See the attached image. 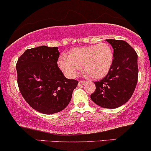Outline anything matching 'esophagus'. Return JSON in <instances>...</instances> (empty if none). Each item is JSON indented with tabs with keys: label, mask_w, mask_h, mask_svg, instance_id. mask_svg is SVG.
<instances>
[{
	"label": "esophagus",
	"mask_w": 151,
	"mask_h": 151,
	"mask_svg": "<svg viewBox=\"0 0 151 151\" xmlns=\"http://www.w3.org/2000/svg\"><path fill=\"white\" fill-rule=\"evenodd\" d=\"M85 83V81H78V86H83V85Z\"/></svg>",
	"instance_id": "34e87169"
}]
</instances>
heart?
I'll return each instance as SVG.
<instances>
[{
	"label": "heart",
	"mask_w": 151,
	"mask_h": 151,
	"mask_svg": "<svg viewBox=\"0 0 151 151\" xmlns=\"http://www.w3.org/2000/svg\"><path fill=\"white\" fill-rule=\"evenodd\" d=\"M113 53L111 45L100 43L71 49L69 56L62 55L58 65L63 73L73 78L83 68V73L92 79L103 78L108 74L113 63Z\"/></svg>",
	"instance_id": "b5f03b06"
}]
</instances>
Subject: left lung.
Listing matches in <instances>:
<instances>
[{"label": "left lung", "instance_id": "left-lung-1", "mask_svg": "<svg viewBox=\"0 0 151 151\" xmlns=\"http://www.w3.org/2000/svg\"><path fill=\"white\" fill-rule=\"evenodd\" d=\"M113 48V60L108 74L96 81V91L91 95L101 107L116 108L129 101L138 82V55L127 42L107 39Z\"/></svg>", "mask_w": 151, "mask_h": 151}]
</instances>
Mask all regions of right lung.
<instances>
[{
    "mask_svg": "<svg viewBox=\"0 0 151 151\" xmlns=\"http://www.w3.org/2000/svg\"><path fill=\"white\" fill-rule=\"evenodd\" d=\"M58 47L28 49L16 63L17 82L26 102L35 111L53 114L70 103L78 81L68 79L58 66Z\"/></svg>",
    "mask_w": 151,
    "mask_h": 151,
    "instance_id": "right-lung-1",
    "label": "right lung"
}]
</instances>
